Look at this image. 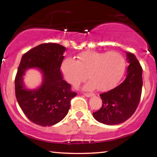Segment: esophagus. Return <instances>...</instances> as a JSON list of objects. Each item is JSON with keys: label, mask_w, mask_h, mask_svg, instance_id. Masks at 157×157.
<instances>
[{"label": "esophagus", "mask_w": 157, "mask_h": 157, "mask_svg": "<svg viewBox=\"0 0 157 157\" xmlns=\"http://www.w3.org/2000/svg\"><path fill=\"white\" fill-rule=\"evenodd\" d=\"M83 95H84L85 96H86V97H91V96H94V94L92 93H84L83 94Z\"/></svg>", "instance_id": "1"}]
</instances>
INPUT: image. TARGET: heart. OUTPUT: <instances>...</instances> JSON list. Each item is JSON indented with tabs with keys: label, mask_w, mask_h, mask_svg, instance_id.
Segmentation results:
<instances>
[{
	"label": "heart",
	"mask_w": 157,
	"mask_h": 157,
	"mask_svg": "<svg viewBox=\"0 0 157 157\" xmlns=\"http://www.w3.org/2000/svg\"><path fill=\"white\" fill-rule=\"evenodd\" d=\"M125 66V59L117 51H88L80 53L76 61L71 58L66 59L61 70L67 82L73 86L79 85L88 76L90 81L86 85V89L96 88L100 91H106L121 78Z\"/></svg>",
	"instance_id": "heart-1"
}]
</instances>
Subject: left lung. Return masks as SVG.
Instances as JSON below:
<instances>
[{"mask_svg":"<svg viewBox=\"0 0 157 157\" xmlns=\"http://www.w3.org/2000/svg\"><path fill=\"white\" fill-rule=\"evenodd\" d=\"M129 63L123 82L110 91L101 94L102 106L93 113L94 119L106 125L119 124L134 114L140 101L142 90V68L136 57L126 52Z\"/></svg>","mask_w":157,"mask_h":157,"instance_id":"8db88e82","label":"left lung"}]
</instances>
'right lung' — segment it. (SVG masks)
<instances>
[{
    "label": "right lung",
    "instance_id": "1",
    "mask_svg": "<svg viewBox=\"0 0 157 157\" xmlns=\"http://www.w3.org/2000/svg\"><path fill=\"white\" fill-rule=\"evenodd\" d=\"M66 48L54 43L34 47L23 54L15 78L18 103L30 121L42 126L54 125L66 117L71 100L77 95L63 79L61 68ZM30 67H38L43 73L42 86L29 90L23 84L22 76Z\"/></svg>",
    "mask_w": 157,
    "mask_h": 157
}]
</instances>
